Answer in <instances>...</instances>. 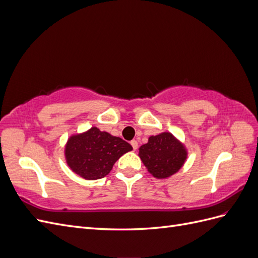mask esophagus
Here are the masks:
<instances>
[{"mask_svg": "<svg viewBox=\"0 0 258 258\" xmlns=\"http://www.w3.org/2000/svg\"><path fill=\"white\" fill-rule=\"evenodd\" d=\"M130 144H131L132 148H134V150L136 151V150H137V148H138V142L136 141V140H132V141L130 142Z\"/></svg>", "mask_w": 258, "mask_h": 258, "instance_id": "1", "label": "esophagus"}]
</instances>
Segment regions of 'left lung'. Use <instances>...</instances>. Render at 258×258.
<instances>
[{"label": "left lung", "mask_w": 258, "mask_h": 258, "mask_svg": "<svg viewBox=\"0 0 258 258\" xmlns=\"http://www.w3.org/2000/svg\"><path fill=\"white\" fill-rule=\"evenodd\" d=\"M187 148L170 132L151 136L139 148L147 171L156 178H168L181 169L187 159Z\"/></svg>", "instance_id": "left-lung-1"}]
</instances>
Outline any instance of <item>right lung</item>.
I'll use <instances>...</instances> for the list:
<instances>
[{"mask_svg": "<svg viewBox=\"0 0 258 258\" xmlns=\"http://www.w3.org/2000/svg\"><path fill=\"white\" fill-rule=\"evenodd\" d=\"M131 150L132 146L121 138L91 127L68 139L64 157L74 173L93 181L110 173L114 163Z\"/></svg>", "mask_w": 258, "mask_h": 258, "instance_id": "add662e5", "label": "right lung"}]
</instances>
